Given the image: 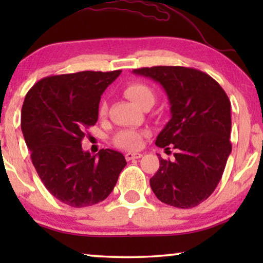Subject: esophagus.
<instances>
[{"mask_svg": "<svg viewBox=\"0 0 263 263\" xmlns=\"http://www.w3.org/2000/svg\"><path fill=\"white\" fill-rule=\"evenodd\" d=\"M142 154L141 153H125V159H127L128 161L129 160H133V159H139V158H141Z\"/></svg>", "mask_w": 263, "mask_h": 263, "instance_id": "obj_1", "label": "esophagus"}]
</instances>
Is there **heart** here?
Here are the masks:
<instances>
[{"mask_svg":"<svg viewBox=\"0 0 263 263\" xmlns=\"http://www.w3.org/2000/svg\"><path fill=\"white\" fill-rule=\"evenodd\" d=\"M124 96L130 100L133 104H135L138 107H142L143 105L152 106L156 99V93L149 85L141 81L130 82L125 86L123 89ZM100 117H104L106 115V104L103 103L99 109ZM146 133L134 130V129H125V130L118 132L114 138L115 145L122 147L124 149H138L142 143V136Z\"/></svg>","mask_w":263,"mask_h":263,"instance_id":"b5f03b06","label":"heart"}]
</instances>
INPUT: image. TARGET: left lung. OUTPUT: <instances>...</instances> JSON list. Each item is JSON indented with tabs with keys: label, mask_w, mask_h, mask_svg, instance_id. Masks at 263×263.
Returning a JSON list of instances; mask_svg holds the SVG:
<instances>
[{
	"label": "left lung",
	"mask_w": 263,
	"mask_h": 263,
	"mask_svg": "<svg viewBox=\"0 0 263 263\" xmlns=\"http://www.w3.org/2000/svg\"><path fill=\"white\" fill-rule=\"evenodd\" d=\"M159 82L170 102L171 120L156 140L174 147L175 159H163L149 179L161 202L193 208L217 188L231 153V103L221 86L203 71L179 66L134 69Z\"/></svg>",
	"instance_id": "8db88e82"
}]
</instances>
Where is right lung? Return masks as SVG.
I'll use <instances>...</instances> for the list:
<instances>
[{
	"label": "right lung",
	"mask_w": 263,
	"mask_h": 263,
	"mask_svg": "<svg viewBox=\"0 0 263 263\" xmlns=\"http://www.w3.org/2000/svg\"><path fill=\"white\" fill-rule=\"evenodd\" d=\"M122 70L79 71L39 80L25 97L21 130L32 164L45 188L71 207L105 200L127 165L123 154L81 147L86 129L98 121L100 97Z\"/></svg>",
	"instance_id": "right-lung-1"
}]
</instances>
